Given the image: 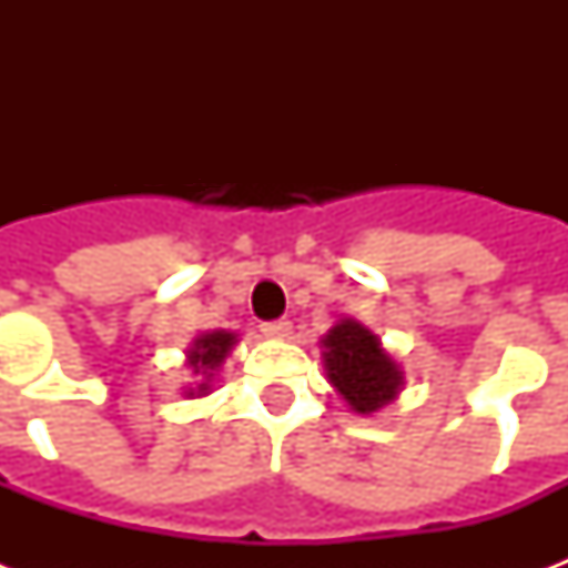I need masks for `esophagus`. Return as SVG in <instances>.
<instances>
[{
    "instance_id": "1",
    "label": "esophagus",
    "mask_w": 568,
    "mask_h": 568,
    "mask_svg": "<svg viewBox=\"0 0 568 568\" xmlns=\"http://www.w3.org/2000/svg\"><path fill=\"white\" fill-rule=\"evenodd\" d=\"M262 333L267 338H288L292 336V324L288 321H267V324H262Z\"/></svg>"
}]
</instances>
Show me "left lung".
I'll return each instance as SVG.
<instances>
[{
    "label": "left lung",
    "instance_id": "8db88e82",
    "mask_svg": "<svg viewBox=\"0 0 568 568\" xmlns=\"http://www.w3.org/2000/svg\"><path fill=\"white\" fill-rule=\"evenodd\" d=\"M318 345L327 379L345 397L351 413H379L400 395L404 368L363 321L338 318L327 329V336H321Z\"/></svg>",
    "mask_w": 568,
    "mask_h": 568
}]
</instances>
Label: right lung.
<instances>
[{
	"label": "right lung",
	"mask_w": 568,
	"mask_h": 568,
	"mask_svg": "<svg viewBox=\"0 0 568 568\" xmlns=\"http://www.w3.org/2000/svg\"><path fill=\"white\" fill-rule=\"evenodd\" d=\"M239 345V336L230 333V329H209V333H200V336L191 342V347L185 351V365H189L191 377L196 383L182 386V395L185 397H205L212 392V379L217 374V368L223 365V359L230 356L232 347Z\"/></svg>",
	"instance_id": "right-lung-1"
}]
</instances>
